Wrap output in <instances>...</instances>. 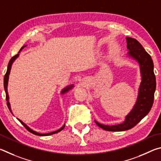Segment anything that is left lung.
<instances>
[{"label": "left lung", "mask_w": 161, "mask_h": 161, "mask_svg": "<svg viewBox=\"0 0 161 161\" xmlns=\"http://www.w3.org/2000/svg\"><path fill=\"white\" fill-rule=\"evenodd\" d=\"M126 42V47L129 51V56L139 62L142 80L136 103L133 109L126 116L125 122L117 125L108 126L101 125L95 121L98 126L109 131H122L133 128L148 114L153 104L156 82L151 56L146 52L142 45L136 39L127 36Z\"/></svg>", "instance_id": "left-lung-1"}]
</instances>
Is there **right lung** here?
Instances as JSON below:
<instances>
[{"instance_id":"obj_1","label":"right lung","mask_w":161,"mask_h":161,"mask_svg":"<svg viewBox=\"0 0 161 161\" xmlns=\"http://www.w3.org/2000/svg\"><path fill=\"white\" fill-rule=\"evenodd\" d=\"M26 46H24V47H22L21 49H20V50H19V52H20V51L23 49L24 47H25ZM19 56V53H18V54H16V55H15L14 56H13L12 58H11V59L10 60V61H9V63H8V69H7V71H6V73H5V76H4V82H3V83H4V88H5V95H6V101H7V105H8V109H9V110L11 112V113H12V111H11V109H10V103H9V101H8V100H9V97H8V92H7V86H8V77H9V74H10V69H11V66H12V64H13V61L15 60L16 59V58L18 57V56ZM73 86H69V87H67L66 88H64L63 91H62V93H65V92H66L67 91H69V90H70L72 88H73ZM13 114V113H12ZM18 120L19 121V122H20V123L22 124V125H23L25 128H26V129L27 130H28L30 132H31V133H32L33 134H35V135H37V136H49V135H52V134H56V133H58V132H59V131H61L62 129H63L64 127H65V125H64L63 126H62V127L61 128V129H59L58 130H57V131H53V132H51V133H48V134H40V133H38V132H36V131H33V130H32V129H31L30 127H28V126L25 125V124L24 123V122H22L21 120H19V119H18Z\"/></svg>"}]
</instances>
